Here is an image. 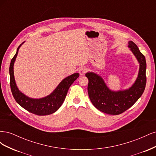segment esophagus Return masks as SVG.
I'll list each match as a JSON object with an SVG mask.
<instances>
[{
	"label": "esophagus",
	"mask_w": 156,
	"mask_h": 156,
	"mask_svg": "<svg viewBox=\"0 0 156 156\" xmlns=\"http://www.w3.org/2000/svg\"><path fill=\"white\" fill-rule=\"evenodd\" d=\"M87 68H84V67H81L79 69V72L81 75H83L84 73L87 72Z\"/></svg>",
	"instance_id": "1"
}]
</instances>
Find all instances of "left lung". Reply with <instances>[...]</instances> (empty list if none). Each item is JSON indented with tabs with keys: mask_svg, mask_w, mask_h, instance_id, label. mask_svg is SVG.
<instances>
[{
	"mask_svg": "<svg viewBox=\"0 0 156 156\" xmlns=\"http://www.w3.org/2000/svg\"><path fill=\"white\" fill-rule=\"evenodd\" d=\"M128 48L139 64L138 76L129 88L113 91L108 88L104 80L96 73L87 72L88 96L94 106L106 114L117 115L128 109L142 96L146 87V63L144 56L138 47L129 41Z\"/></svg>",
	"mask_w": 156,
	"mask_h": 156,
	"instance_id": "left-lung-1",
	"label": "left lung"
}]
</instances>
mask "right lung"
Instances as JSON below:
<instances>
[{
	"instance_id": "obj_1",
	"label": "right lung",
	"mask_w": 156,
	"mask_h": 156,
	"mask_svg": "<svg viewBox=\"0 0 156 156\" xmlns=\"http://www.w3.org/2000/svg\"><path fill=\"white\" fill-rule=\"evenodd\" d=\"M24 42H23L18 47L15 56L11 60L10 69H9L12 95L19 105L33 114L40 116L53 114L62 105L67 95L69 87L79 77V74L78 73H75L64 78L54 90L49 95L45 97L36 99L27 96L17 88L15 78H14L13 72V65L17 56L19 49Z\"/></svg>"
}]
</instances>
